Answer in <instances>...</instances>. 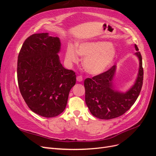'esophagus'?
<instances>
[{"instance_id":"obj_1","label":"esophagus","mask_w":156,"mask_h":156,"mask_svg":"<svg viewBox=\"0 0 156 156\" xmlns=\"http://www.w3.org/2000/svg\"><path fill=\"white\" fill-rule=\"evenodd\" d=\"M77 81L78 82L83 81V77L81 76V75H79V76L77 77Z\"/></svg>"}]
</instances>
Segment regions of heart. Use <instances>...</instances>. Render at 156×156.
I'll use <instances>...</instances> for the list:
<instances>
[{"label":"heart","instance_id":"1","mask_svg":"<svg viewBox=\"0 0 156 156\" xmlns=\"http://www.w3.org/2000/svg\"><path fill=\"white\" fill-rule=\"evenodd\" d=\"M116 53V49L110 42L98 41L79 44L77 49L69 45L66 53V59L69 64L77 63L78 54L84 57L83 65L87 72L98 75L103 73L110 66Z\"/></svg>","mask_w":156,"mask_h":156}]
</instances>
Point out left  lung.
<instances>
[{"label":"left lung","mask_w":156,"mask_h":156,"mask_svg":"<svg viewBox=\"0 0 156 156\" xmlns=\"http://www.w3.org/2000/svg\"><path fill=\"white\" fill-rule=\"evenodd\" d=\"M135 55L139 60V69L135 84L125 93L116 91L113 85L116 66L106 72L87 78L84 81L85 101L91 114L101 120L115 119L128 111L139 97L143 81L142 56L136 44Z\"/></svg>","instance_id":"8db88e82"}]
</instances>
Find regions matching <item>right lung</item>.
I'll use <instances>...</instances> for the list:
<instances>
[{"label":"right lung","mask_w":156,"mask_h":156,"mask_svg":"<svg viewBox=\"0 0 156 156\" xmlns=\"http://www.w3.org/2000/svg\"><path fill=\"white\" fill-rule=\"evenodd\" d=\"M59 37L39 33L23 43L17 60V81L30 109L46 118L62 113L67 105L76 75L64 68L59 60Z\"/></svg>","instance_id":"obj_1"}]
</instances>
